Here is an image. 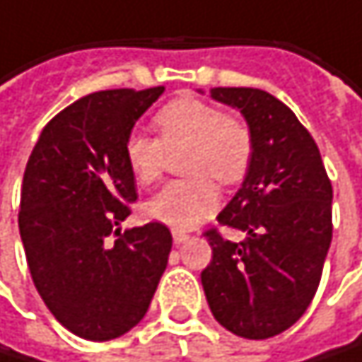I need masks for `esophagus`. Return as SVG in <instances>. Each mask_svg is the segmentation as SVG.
Returning <instances> with one entry per match:
<instances>
[{
	"label": "esophagus",
	"instance_id": "esophagus-1",
	"mask_svg": "<svg viewBox=\"0 0 362 362\" xmlns=\"http://www.w3.org/2000/svg\"><path fill=\"white\" fill-rule=\"evenodd\" d=\"M173 240H175L177 245H181V243L189 240V234H187V232H183V230H175V232H173Z\"/></svg>",
	"mask_w": 362,
	"mask_h": 362
}]
</instances>
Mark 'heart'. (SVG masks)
<instances>
[{
  "label": "heart",
  "instance_id": "obj_1",
  "mask_svg": "<svg viewBox=\"0 0 362 362\" xmlns=\"http://www.w3.org/2000/svg\"><path fill=\"white\" fill-rule=\"evenodd\" d=\"M160 139L130 132L124 141V158L143 185L153 183L164 170L166 149L187 147L183 173L187 179L168 181L145 204L147 217L177 230H187L206 219L219 204V189L238 183L255 156V136L249 122L226 113L200 98H177L153 115Z\"/></svg>",
  "mask_w": 362,
  "mask_h": 362
}]
</instances>
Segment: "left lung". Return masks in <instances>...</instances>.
<instances>
[{"label": "left lung", "instance_id": "obj_1", "mask_svg": "<svg viewBox=\"0 0 362 362\" xmlns=\"http://www.w3.org/2000/svg\"><path fill=\"white\" fill-rule=\"evenodd\" d=\"M211 96L240 109L255 156L243 187L217 215L245 240L206 230L213 259L200 278L219 325L268 339L295 325L314 299L333 236V187L312 134L270 92L211 88Z\"/></svg>", "mask_w": 362, "mask_h": 362}]
</instances>
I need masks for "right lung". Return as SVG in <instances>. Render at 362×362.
Returning <instances> with one entry per match:
<instances>
[{"label": "right lung", "instance_id": "obj_1", "mask_svg": "<svg viewBox=\"0 0 362 362\" xmlns=\"http://www.w3.org/2000/svg\"><path fill=\"white\" fill-rule=\"evenodd\" d=\"M162 92L78 98L44 126L25 168L18 230L33 284L54 318L90 341L139 325L168 264L164 223L119 230L136 200L124 141Z\"/></svg>", "mask_w": 362, "mask_h": 362}]
</instances>
